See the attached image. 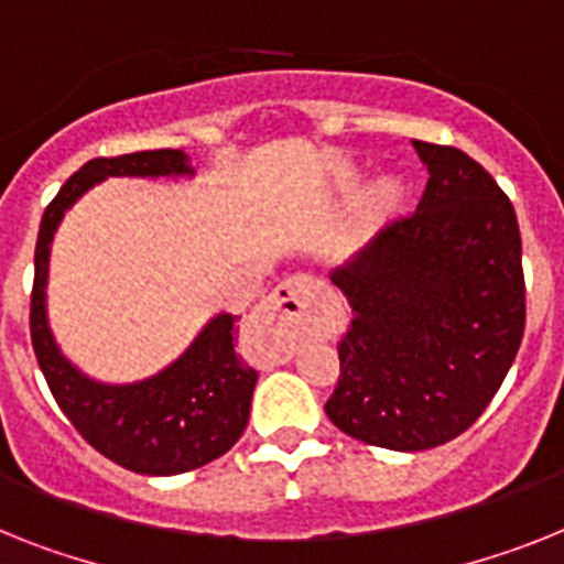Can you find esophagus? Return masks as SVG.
<instances>
[{
  "instance_id": "esophagus-1",
  "label": "esophagus",
  "mask_w": 564,
  "mask_h": 564,
  "mask_svg": "<svg viewBox=\"0 0 564 564\" xmlns=\"http://www.w3.org/2000/svg\"><path fill=\"white\" fill-rule=\"evenodd\" d=\"M314 291L316 282L311 276H291L264 300V305L256 314V323L262 325V328H271V332L282 337L285 351L293 348L296 328H300L302 316H305V308L314 300Z\"/></svg>"
}]
</instances>
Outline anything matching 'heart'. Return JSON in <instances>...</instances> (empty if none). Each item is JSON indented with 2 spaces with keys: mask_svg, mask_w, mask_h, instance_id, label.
I'll return each instance as SVG.
<instances>
[{
  "mask_svg": "<svg viewBox=\"0 0 564 564\" xmlns=\"http://www.w3.org/2000/svg\"><path fill=\"white\" fill-rule=\"evenodd\" d=\"M394 195H398V187H394V184L383 187V198H394Z\"/></svg>",
  "mask_w": 564,
  "mask_h": 564,
  "instance_id": "heart-1",
  "label": "heart"
}]
</instances>
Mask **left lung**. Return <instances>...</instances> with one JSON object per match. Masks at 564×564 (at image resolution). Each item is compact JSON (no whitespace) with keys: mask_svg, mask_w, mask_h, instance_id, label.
Listing matches in <instances>:
<instances>
[{"mask_svg":"<svg viewBox=\"0 0 564 564\" xmlns=\"http://www.w3.org/2000/svg\"><path fill=\"white\" fill-rule=\"evenodd\" d=\"M412 143L430 170L417 209L332 271L351 328L325 403L337 430L398 453L467 432L505 383L524 334L513 204L467 152Z\"/></svg>","mask_w":564,"mask_h":564,"instance_id":"obj_1","label":"left lung"}]
</instances>
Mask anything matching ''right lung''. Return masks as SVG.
Listing matches in <instances>:
<instances>
[{
	"instance_id": "right-lung-1",
	"label": "right lung",
	"mask_w": 564,
	"mask_h": 564,
	"mask_svg": "<svg viewBox=\"0 0 564 564\" xmlns=\"http://www.w3.org/2000/svg\"><path fill=\"white\" fill-rule=\"evenodd\" d=\"M193 175L181 149L95 158L65 181L42 213L31 291V343L51 394L97 453L141 476H178L225 455L248 426L256 369L232 348V314H216L193 346L164 371L138 383H100L65 360L45 314L51 239L86 189L106 178Z\"/></svg>"
}]
</instances>
